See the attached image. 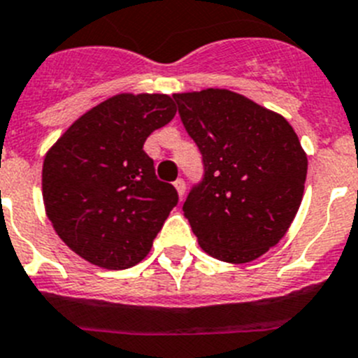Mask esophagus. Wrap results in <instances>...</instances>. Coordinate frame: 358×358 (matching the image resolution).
Segmentation results:
<instances>
[{
    "mask_svg": "<svg viewBox=\"0 0 358 358\" xmlns=\"http://www.w3.org/2000/svg\"><path fill=\"white\" fill-rule=\"evenodd\" d=\"M175 187H176V191H178L180 199H183V196H185V182H183L182 178H178L175 182Z\"/></svg>",
    "mask_w": 358,
    "mask_h": 358,
    "instance_id": "34e87169",
    "label": "esophagus"
}]
</instances>
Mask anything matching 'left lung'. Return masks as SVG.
I'll return each instance as SVG.
<instances>
[{
    "label": "left lung",
    "instance_id": "8db88e82",
    "mask_svg": "<svg viewBox=\"0 0 358 358\" xmlns=\"http://www.w3.org/2000/svg\"><path fill=\"white\" fill-rule=\"evenodd\" d=\"M201 153L203 178L183 215L205 253L246 264L278 244L303 198L307 155L291 124L227 91L173 94Z\"/></svg>",
    "mask_w": 358,
    "mask_h": 358
}]
</instances>
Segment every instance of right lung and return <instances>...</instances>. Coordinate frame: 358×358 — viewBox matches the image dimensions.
<instances>
[{
    "mask_svg": "<svg viewBox=\"0 0 358 358\" xmlns=\"http://www.w3.org/2000/svg\"><path fill=\"white\" fill-rule=\"evenodd\" d=\"M176 114L166 94H117L67 128L43 166L46 214L76 255L105 269H128L150 253L178 205L143 150Z\"/></svg>",
    "mask_w": 358,
    "mask_h": 358,
    "instance_id": "obj_1",
    "label": "right lung"
}]
</instances>
